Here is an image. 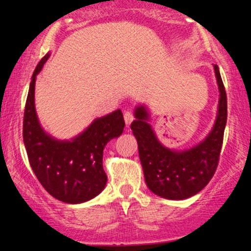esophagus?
Returning <instances> with one entry per match:
<instances>
[{
  "mask_svg": "<svg viewBox=\"0 0 251 251\" xmlns=\"http://www.w3.org/2000/svg\"><path fill=\"white\" fill-rule=\"evenodd\" d=\"M124 119H125L126 125H129L130 123L134 121V116H133L132 113H130V111H125V113H124Z\"/></svg>",
  "mask_w": 251,
  "mask_h": 251,
  "instance_id": "obj_1",
  "label": "esophagus"
}]
</instances>
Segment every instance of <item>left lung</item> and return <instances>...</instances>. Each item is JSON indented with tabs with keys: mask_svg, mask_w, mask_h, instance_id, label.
Returning <instances> with one entry per match:
<instances>
[{
	"mask_svg": "<svg viewBox=\"0 0 251 251\" xmlns=\"http://www.w3.org/2000/svg\"><path fill=\"white\" fill-rule=\"evenodd\" d=\"M214 66L220 91L218 114L207 136L184 151L169 149L159 141L145 104L134 110L135 121L130 125L138 145V155L144 179L152 193L167 200H186L200 193L211 180L219 163L226 124V93L218 65Z\"/></svg>",
	"mask_w": 251,
	"mask_h": 251,
	"instance_id": "obj_1",
	"label": "left lung"
}]
</instances>
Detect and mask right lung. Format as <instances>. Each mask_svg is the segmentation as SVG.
Instances as JSON below:
<instances>
[{"label": "right lung", "mask_w": 251, "mask_h": 251, "mask_svg": "<svg viewBox=\"0 0 251 251\" xmlns=\"http://www.w3.org/2000/svg\"><path fill=\"white\" fill-rule=\"evenodd\" d=\"M47 53L32 74L24 116V143L33 173L56 200L69 204L88 201L102 192L107 176L102 167L103 149L122 135L125 127L121 109L96 118L71 140H57L40 125L35 107L36 77L50 58Z\"/></svg>", "instance_id": "add662e5"}]
</instances>
